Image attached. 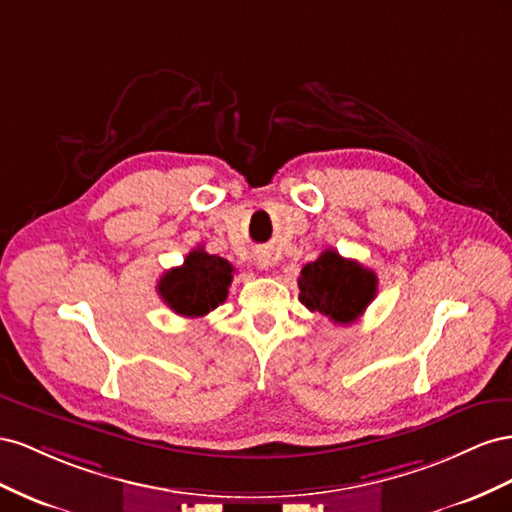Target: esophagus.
<instances>
[{
    "label": "esophagus",
    "mask_w": 512,
    "mask_h": 512,
    "mask_svg": "<svg viewBox=\"0 0 512 512\" xmlns=\"http://www.w3.org/2000/svg\"><path fill=\"white\" fill-rule=\"evenodd\" d=\"M257 266L261 268V270H268L272 264H270V257L266 255V253H261L259 257H257Z\"/></svg>",
    "instance_id": "34e87169"
}]
</instances>
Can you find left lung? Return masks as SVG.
Returning <instances> with one entry per match:
<instances>
[{
  "instance_id": "obj_1",
  "label": "left lung",
  "mask_w": 512,
  "mask_h": 512,
  "mask_svg": "<svg viewBox=\"0 0 512 512\" xmlns=\"http://www.w3.org/2000/svg\"><path fill=\"white\" fill-rule=\"evenodd\" d=\"M300 302L311 313L328 317L334 324H352L377 294V276L354 259L337 251L321 253L298 276Z\"/></svg>"
}]
</instances>
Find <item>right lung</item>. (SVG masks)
Here are the masks:
<instances>
[{
    "label": "right lung",
    "instance_id": "add662e5",
    "mask_svg": "<svg viewBox=\"0 0 512 512\" xmlns=\"http://www.w3.org/2000/svg\"><path fill=\"white\" fill-rule=\"evenodd\" d=\"M233 266L227 259L210 255L197 246L180 268H173L158 283V294L169 309L184 317H203L227 298Z\"/></svg>",
    "mask_w": 512,
    "mask_h": 512
}]
</instances>
